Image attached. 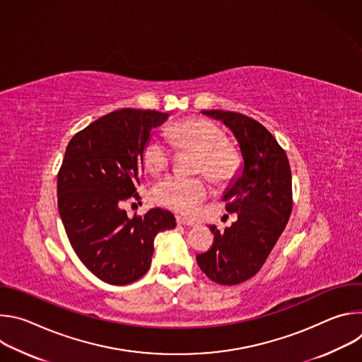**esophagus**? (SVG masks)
Returning <instances> with one entry per match:
<instances>
[{"label":"esophagus","instance_id":"obj_1","mask_svg":"<svg viewBox=\"0 0 362 362\" xmlns=\"http://www.w3.org/2000/svg\"><path fill=\"white\" fill-rule=\"evenodd\" d=\"M176 221H177V225H182V226H194L196 225L193 221H189V219L182 218V216H177Z\"/></svg>","mask_w":362,"mask_h":362}]
</instances>
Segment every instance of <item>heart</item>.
Here are the masks:
<instances>
[{
	"instance_id": "heart-1",
	"label": "heart",
	"mask_w": 362,
	"mask_h": 362,
	"mask_svg": "<svg viewBox=\"0 0 362 362\" xmlns=\"http://www.w3.org/2000/svg\"><path fill=\"white\" fill-rule=\"evenodd\" d=\"M169 137L179 147H193L200 153L197 172L204 173L215 183L230 182L239 168V153L226 144L223 130L215 123L203 119H186L176 123L169 130ZM173 158V144L162 134H153L147 139L141 159L150 173L165 170ZM209 186L203 179H190L170 175L162 179L153 189V196L166 208L192 215L199 204L208 197Z\"/></svg>"
}]
</instances>
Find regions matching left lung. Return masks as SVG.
Returning a JSON list of instances; mask_svg holds the SVG:
<instances>
[{"mask_svg": "<svg viewBox=\"0 0 362 362\" xmlns=\"http://www.w3.org/2000/svg\"><path fill=\"white\" fill-rule=\"evenodd\" d=\"M235 136L243 165L223 193L238 221L215 235L212 247L196 256L200 269L221 285H236L257 274L292 212V176L285 150L256 120L235 112L202 110Z\"/></svg>", "mask_w": 362, "mask_h": 362, "instance_id": "obj_1", "label": "left lung"}]
</instances>
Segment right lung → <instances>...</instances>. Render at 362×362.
<instances>
[{
  "label": "right lung",
  "instance_id": "1",
  "mask_svg": "<svg viewBox=\"0 0 362 362\" xmlns=\"http://www.w3.org/2000/svg\"><path fill=\"white\" fill-rule=\"evenodd\" d=\"M169 113L120 109L70 140L57 176L59 212L83 265L110 285H127L150 268L153 240L176 228L169 211L129 218L122 204L136 197L143 177L141 151L151 129Z\"/></svg>",
  "mask_w": 362,
  "mask_h": 362
}]
</instances>
